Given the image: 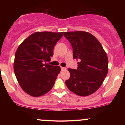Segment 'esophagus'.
<instances>
[{
  "instance_id": "1",
  "label": "esophagus",
  "mask_w": 125,
  "mask_h": 125,
  "mask_svg": "<svg viewBox=\"0 0 125 125\" xmlns=\"http://www.w3.org/2000/svg\"><path fill=\"white\" fill-rule=\"evenodd\" d=\"M61 69L62 70V71H64V70H66V68L64 67H61Z\"/></svg>"
}]
</instances>
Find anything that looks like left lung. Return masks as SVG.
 I'll return each instance as SVG.
<instances>
[{
    "instance_id": "left-lung-1",
    "label": "left lung",
    "mask_w": 125,
    "mask_h": 125,
    "mask_svg": "<svg viewBox=\"0 0 125 125\" xmlns=\"http://www.w3.org/2000/svg\"><path fill=\"white\" fill-rule=\"evenodd\" d=\"M64 36L73 49V58L79 59L77 69L69 68L67 88L81 96L94 94L104 82L108 72V58L102 46L94 35L83 31H66Z\"/></svg>"
}]
</instances>
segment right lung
Returning <instances> with one entry per match:
<instances>
[{"mask_svg":"<svg viewBox=\"0 0 125 125\" xmlns=\"http://www.w3.org/2000/svg\"><path fill=\"white\" fill-rule=\"evenodd\" d=\"M63 32L37 31L19 46L13 63L19 83L26 94L39 97L49 92L53 86L59 66L46 63L53 55L56 43Z\"/></svg>","mask_w":125,"mask_h":125,"instance_id":"1","label":"right lung"}]
</instances>
